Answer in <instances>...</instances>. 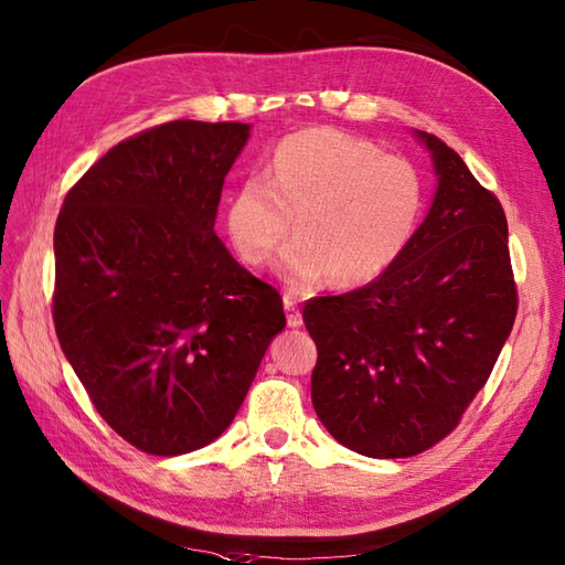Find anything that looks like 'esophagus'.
I'll return each instance as SVG.
<instances>
[{
	"label": "esophagus",
	"mask_w": 565,
	"mask_h": 565,
	"mask_svg": "<svg viewBox=\"0 0 565 565\" xmlns=\"http://www.w3.org/2000/svg\"><path fill=\"white\" fill-rule=\"evenodd\" d=\"M282 305H285V313H287V326L290 328H297L301 326V313H299V307H297V297L295 295H282Z\"/></svg>",
	"instance_id": "esophagus-1"
}]
</instances>
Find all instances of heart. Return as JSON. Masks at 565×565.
<instances>
[{
	"instance_id": "obj_1",
	"label": "heart",
	"mask_w": 565,
	"mask_h": 565,
	"mask_svg": "<svg viewBox=\"0 0 565 565\" xmlns=\"http://www.w3.org/2000/svg\"><path fill=\"white\" fill-rule=\"evenodd\" d=\"M422 211L415 164L333 127L280 141L270 179L252 174L225 213L232 249L246 266L266 264L292 230L278 273L292 287L328 278L354 287L379 278L405 249Z\"/></svg>"
}]
</instances>
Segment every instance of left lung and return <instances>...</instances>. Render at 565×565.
I'll return each mask as SVG.
<instances>
[{
	"label": "left lung",
	"mask_w": 565,
	"mask_h": 565,
	"mask_svg": "<svg viewBox=\"0 0 565 565\" xmlns=\"http://www.w3.org/2000/svg\"><path fill=\"white\" fill-rule=\"evenodd\" d=\"M417 136L438 177L424 223L376 280L309 299L301 313L319 350L316 415L369 458L417 456L456 429L518 313L499 199L456 150Z\"/></svg>",
	"instance_id": "obj_1"
}]
</instances>
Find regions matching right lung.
Listing matches in <instances>:
<instances>
[{
    "instance_id": "1",
    "label": "right lung",
    "mask_w": 565,
    "mask_h": 565,
    "mask_svg": "<svg viewBox=\"0 0 565 565\" xmlns=\"http://www.w3.org/2000/svg\"><path fill=\"white\" fill-rule=\"evenodd\" d=\"M249 129L177 119L129 136L68 189L54 225L64 356L98 415L150 456L215 441L285 328L280 292L213 230Z\"/></svg>"
}]
</instances>
